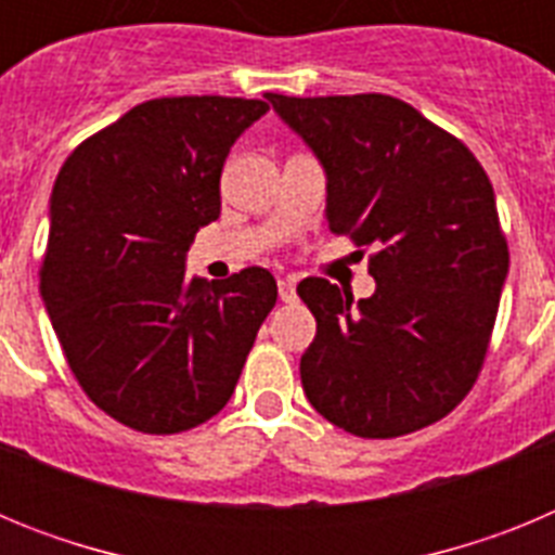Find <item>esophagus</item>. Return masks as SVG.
<instances>
[{
  "instance_id": "esophagus-1",
  "label": "esophagus",
  "mask_w": 555,
  "mask_h": 555,
  "mask_svg": "<svg viewBox=\"0 0 555 555\" xmlns=\"http://www.w3.org/2000/svg\"><path fill=\"white\" fill-rule=\"evenodd\" d=\"M278 294H281L283 302H294L297 300V283H294L292 278H281V281H278Z\"/></svg>"
}]
</instances>
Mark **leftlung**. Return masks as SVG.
<instances>
[{
	"instance_id": "1",
	"label": "left lung",
	"mask_w": 555,
	"mask_h": 555,
	"mask_svg": "<svg viewBox=\"0 0 555 555\" xmlns=\"http://www.w3.org/2000/svg\"><path fill=\"white\" fill-rule=\"evenodd\" d=\"M267 100L325 166L331 233L375 247V294L358 306L325 278L297 286L317 320L300 361L308 403L364 439L439 423L478 380L508 274L487 171L395 96Z\"/></svg>"
}]
</instances>
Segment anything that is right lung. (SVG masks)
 <instances>
[{"label":"right lung","instance_id":"obj_1","mask_svg":"<svg viewBox=\"0 0 555 555\" xmlns=\"http://www.w3.org/2000/svg\"><path fill=\"white\" fill-rule=\"evenodd\" d=\"M269 111L242 96H164L82 141L52 189L41 297L96 409L141 434L197 428L228 405L278 300L261 267L185 278L219 219L230 146Z\"/></svg>","mask_w":555,"mask_h":555}]
</instances>
